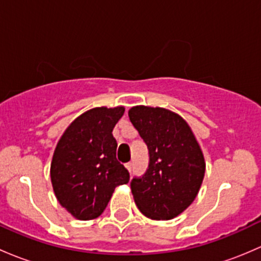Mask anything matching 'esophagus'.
<instances>
[{
    "label": "esophagus",
    "mask_w": 261,
    "mask_h": 261,
    "mask_svg": "<svg viewBox=\"0 0 261 261\" xmlns=\"http://www.w3.org/2000/svg\"><path fill=\"white\" fill-rule=\"evenodd\" d=\"M125 168H127V170L129 171V172H132V163L130 162L125 163Z\"/></svg>",
    "instance_id": "esophagus-1"
}]
</instances>
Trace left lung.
<instances>
[{"label":"left lung","mask_w":261,"mask_h":261,"mask_svg":"<svg viewBox=\"0 0 261 261\" xmlns=\"http://www.w3.org/2000/svg\"><path fill=\"white\" fill-rule=\"evenodd\" d=\"M132 124L148 147L149 165L130 182L139 211L152 220H171L193 202L205 176V158L190 125L165 108L137 106Z\"/></svg>","instance_id":"left-lung-1"}]
</instances>
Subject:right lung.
Listing matches in <instances>:
<instances>
[{
	"label": "right lung",
	"mask_w": 261,
	"mask_h": 261,
	"mask_svg": "<svg viewBox=\"0 0 261 261\" xmlns=\"http://www.w3.org/2000/svg\"><path fill=\"white\" fill-rule=\"evenodd\" d=\"M124 107L93 108L66 128L58 142L50 176L60 205L77 220L103 214L115 187L129 182V172L118 162L113 128Z\"/></svg>",
	"instance_id": "add662e5"
}]
</instances>
